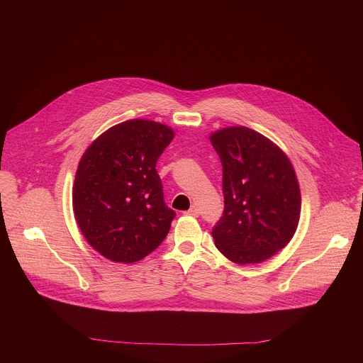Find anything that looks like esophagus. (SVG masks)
<instances>
[{"mask_svg":"<svg viewBox=\"0 0 363 363\" xmlns=\"http://www.w3.org/2000/svg\"><path fill=\"white\" fill-rule=\"evenodd\" d=\"M185 214H188V216H194V217H198V216H199V210L196 208L195 205H192L191 208H189V210H188Z\"/></svg>","mask_w":363,"mask_h":363,"instance_id":"esophagus-1","label":"esophagus"}]
</instances>
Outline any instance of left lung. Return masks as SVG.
Masks as SVG:
<instances>
[{
    "label": "left lung",
    "instance_id": "obj_1",
    "mask_svg": "<svg viewBox=\"0 0 363 363\" xmlns=\"http://www.w3.org/2000/svg\"><path fill=\"white\" fill-rule=\"evenodd\" d=\"M223 165L224 213L217 248L238 264L262 263L287 245L300 218V189L286 155L258 132L237 126L211 135Z\"/></svg>",
    "mask_w": 363,
    "mask_h": 363
}]
</instances>
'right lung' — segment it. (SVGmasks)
<instances>
[{
	"label": "right lung",
	"mask_w": 363,
	"mask_h": 363,
	"mask_svg": "<svg viewBox=\"0 0 363 363\" xmlns=\"http://www.w3.org/2000/svg\"><path fill=\"white\" fill-rule=\"evenodd\" d=\"M174 139L165 125L133 119L100 135L80 160L73 210L89 244L116 263H135L169 233L157 162Z\"/></svg>",
	"instance_id": "right-lung-1"
}]
</instances>
